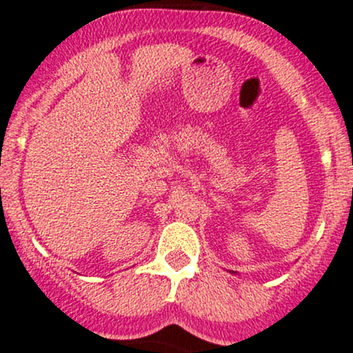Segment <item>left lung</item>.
<instances>
[{
	"label": "left lung",
	"instance_id": "1",
	"mask_svg": "<svg viewBox=\"0 0 353 353\" xmlns=\"http://www.w3.org/2000/svg\"><path fill=\"white\" fill-rule=\"evenodd\" d=\"M227 272H230V273H234V275H237V273H239V272H236V270H227Z\"/></svg>",
	"mask_w": 353,
	"mask_h": 353
}]
</instances>
